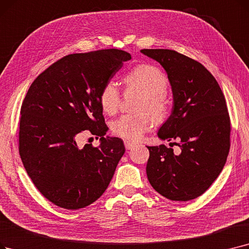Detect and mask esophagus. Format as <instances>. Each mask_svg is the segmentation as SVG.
<instances>
[{"label":"esophagus","mask_w":249,"mask_h":249,"mask_svg":"<svg viewBox=\"0 0 249 249\" xmlns=\"http://www.w3.org/2000/svg\"><path fill=\"white\" fill-rule=\"evenodd\" d=\"M124 144H125V147H126V149H131V148H133L134 147V143H132V142H129V140H125L124 142Z\"/></svg>","instance_id":"34e87169"}]
</instances>
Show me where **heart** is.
<instances>
[{
	"mask_svg": "<svg viewBox=\"0 0 249 249\" xmlns=\"http://www.w3.org/2000/svg\"><path fill=\"white\" fill-rule=\"evenodd\" d=\"M128 89L142 94L139 110H148L156 122L163 121L167 114L165 94L168 90V79L164 72L151 64H139L129 71L124 77ZM99 101L105 113L114 115L120 107L121 93L117 84L107 81L100 91ZM153 124V119L147 113L126 114L112 124L116 136L129 142H137L146 133Z\"/></svg>",
	"mask_w": 249,
	"mask_h": 249,
	"instance_id": "heart-1",
	"label": "heart"
}]
</instances>
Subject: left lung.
I'll list each match as a JSON object with an SVG mask.
<instances>
[{"label": "left lung", "mask_w": 249, "mask_h": 249, "mask_svg": "<svg viewBox=\"0 0 249 249\" xmlns=\"http://www.w3.org/2000/svg\"><path fill=\"white\" fill-rule=\"evenodd\" d=\"M140 52L159 62L168 74L174 105L158 135L168 142L179 140L173 143L181 148L176 156L165 144L147 146V179L168 199H194L218 178L229 154L231 123L225 96L199 62L173 50Z\"/></svg>", "instance_id": "1"}]
</instances>
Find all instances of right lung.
Returning a JSON list of instances; mask_svg holds the SVG:
<instances>
[{"instance_id":"add662e5","label":"right lung","mask_w":249,"mask_h":249,"mask_svg":"<svg viewBox=\"0 0 249 249\" xmlns=\"http://www.w3.org/2000/svg\"><path fill=\"white\" fill-rule=\"evenodd\" d=\"M130 59L117 49L71 53L39 74L25 95L20 158L38 191L60 208L78 210L100 198L125 153L121 138L104 137L99 94ZM84 130L101 137L99 148L77 145Z\"/></svg>"}]
</instances>
